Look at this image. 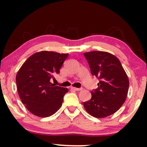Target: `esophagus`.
Wrapping results in <instances>:
<instances>
[{"mask_svg":"<svg viewBox=\"0 0 147 147\" xmlns=\"http://www.w3.org/2000/svg\"><path fill=\"white\" fill-rule=\"evenodd\" d=\"M70 88L72 89V90H76V91H80V90H82V88H75V87H71Z\"/></svg>","mask_w":147,"mask_h":147,"instance_id":"obj_1","label":"esophagus"}]
</instances>
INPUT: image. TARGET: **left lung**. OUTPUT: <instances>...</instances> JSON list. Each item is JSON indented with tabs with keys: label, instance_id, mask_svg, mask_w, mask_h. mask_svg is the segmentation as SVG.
<instances>
[{
	"label": "left lung",
	"instance_id": "8db88e82",
	"mask_svg": "<svg viewBox=\"0 0 147 147\" xmlns=\"http://www.w3.org/2000/svg\"><path fill=\"white\" fill-rule=\"evenodd\" d=\"M91 74L99 79L98 88L91 91L92 97L84 102L86 111L97 118L115 113L126 101L129 80L120 61L107 52L92 51L84 53Z\"/></svg>",
	"mask_w": 147,
	"mask_h": 147
}]
</instances>
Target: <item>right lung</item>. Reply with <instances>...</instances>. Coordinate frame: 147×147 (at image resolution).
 I'll return each mask as SVG.
<instances>
[{"label": "right lung", "instance_id": "obj_1", "mask_svg": "<svg viewBox=\"0 0 147 147\" xmlns=\"http://www.w3.org/2000/svg\"><path fill=\"white\" fill-rule=\"evenodd\" d=\"M68 54L50 51L36 52L22 65L16 74L18 93L26 109L34 115L47 117L55 114L62 105L66 88L50 82L59 73Z\"/></svg>", "mask_w": 147, "mask_h": 147}]
</instances>
